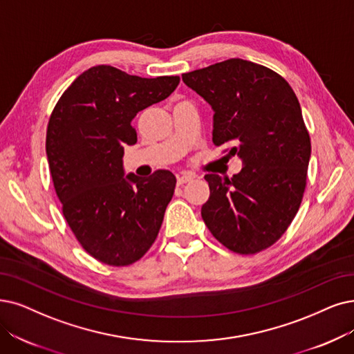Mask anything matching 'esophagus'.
Segmentation results:
<instances>
[{
  "label": "esophagus",
  "mask_w": 354,
  "mask_h": 354,
  "mask_svg": "<svg viewBox=\"0 0 354 354\" xmlns=\"http://www.w3.org/2000/svg\"><path fill=\"white\" fill-rule=\"evenodd\" d=\"M193 178H194V176L190 174V173H181V174L177 176V183H178V185H186V183L192 181Z\"/></svg>",
  "instance_id": "1"
}]
</instances>
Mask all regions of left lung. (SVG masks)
I'll use <instances>...</instances> for the list:
<instances>
[{
	"label": "left lung",
	"mask_w": 354,
	"mask_h": 354,
	"mask_svg": "<svg viewBox=\"0 0 354 354\" xmlns=\"http://www.w3.org/2000/svg\"><path fill=\"white\" fill-rule=\"evenodd\" d=\"M181 77L214 110V144L230 145L226 157L243 161L231 180L205 176L206 226L234 252L270 247L295 218L306 185L310 140L298 97L274 71L238 58Z\"/></svg>",
	"instance_id": "obj_1"
}]
</instances>
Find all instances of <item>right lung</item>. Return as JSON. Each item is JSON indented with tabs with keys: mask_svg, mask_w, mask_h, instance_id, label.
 <instances>
[{
	"mask_svg": "<svg viewBox=\"0 0 354 354\" xmlns=\"http://www.w3.org/2000/svg\"><path fill=\"white\" fill-rule=\"evenodd\" d=\"M178 77L140 78L97 65L65 90L46 132V155L64 216L88 254L109 266H128L153 244L176 177L158 169L126 176V145L136 144L132 120L171 94Z\"/></svg>",
	"mask_w": 354,
	"mask_h": 354,
	"instance_id": "obj_1",
	"label": "right lung"
}]
</instances>
